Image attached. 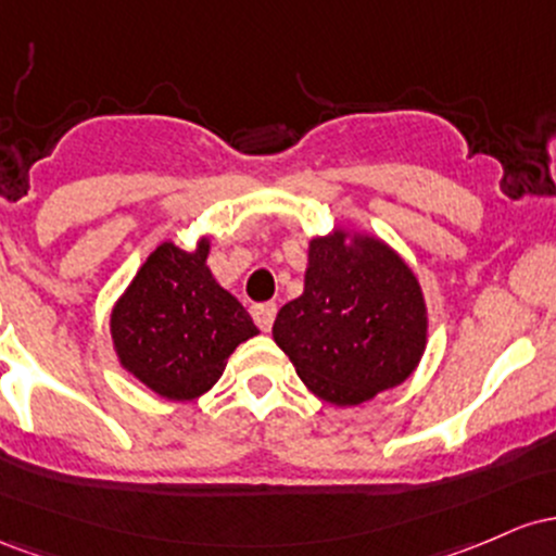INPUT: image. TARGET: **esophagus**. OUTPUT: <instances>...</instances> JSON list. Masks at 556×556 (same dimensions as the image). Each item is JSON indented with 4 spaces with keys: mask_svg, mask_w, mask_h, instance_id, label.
<instances>
[{
    "mask_svg": "<svg viewBox=\"0 0 556 556\" xmlns=\"http://www.w3.org/2000/svg\"><path fill=\"white\" fill-rule=\"evenodd\" d=\"M276 312H278V307L273 302L254 304L252 317H254V323H257V326H260V330H270L273 328V320H276Z\"/></svg>",
    "mask_w": 556,
    "mask_h": 556,
    "instance_id": "34e87169",
    "label": "esophagus"
}]
</instances>
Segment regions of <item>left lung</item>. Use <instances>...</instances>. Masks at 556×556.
I'll return each mask as SVG.
<instances>
[{
    "label": "left lung",
    "instance_id": "8db88e82",
    "mask_svg": "<svg viewBox=\"0 0 556 556\" xmlns=\"http://www.w3.org/2000/svg\"><path fill=\"white\" fill-rule=\"evenodd\" d=\"M302 296L273 323V339L315 396L354 407L404 383L428 341L415 273L389 244L365 233L309 241Z\"/></svg>",
    "mask_w": 556,
    "mask_h": 556
}]
</instances>
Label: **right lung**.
Listing matches in <instances>:
<instances>
[{"instance_id":"obj_1","label":"right lung","mask_w":556,"mask_h":556,"mask_svg":"<svg viewBox=\"0 0 556 556\" xmlns=\"http://www.w3.org/2000/svg\"><path fill=\"white\" fill-rule=\"evenodd\" d=\"M210 239L194 252L165 241L149 254L110 317L117 359L170 402H191L217 383L233 349L260 330L207 267Z\"/></svg>"}]
</instances>
